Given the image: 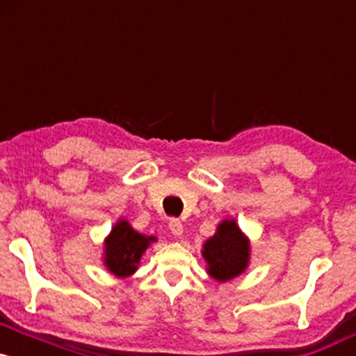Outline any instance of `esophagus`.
Instances as JSON below:
<instances>
[{
	"label": "esophagus",
	"mask_w": 356,
	"mask_h": 356,
	"mask_svg": "<svg viewBox=\"0 0 356 356\" xmlns=\"http://www.w3.org/2000/svg\"><path fill=\"white\" fill-rule=\"evenodd\" d=\"M169 229L172 231L174 236H182L184 226H182V222L179 219H170L169 220Z\"/></svg>",
	"instance_id": "esophagus-1"
}]
</instances>
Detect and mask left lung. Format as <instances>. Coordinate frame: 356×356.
Masks as SVG:
<instances>
[{"mask_svg":"<svg viewBox=\"0 0 356 356\" xmlns=\"http://www.w3.org/2000/svg\"><path fill=\"white\" fill-rule=\"evenodd\" d=\"M249 239L234 219H224L216 234L204 243L202 249L207 273L220 283L234 280L244 273L249 264Z\"/></svg>","mask_w":356,"mask_h":356,"instance_id":"obj_1","label":"left lung"}]
</instances>
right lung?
Wrapping results in <instances>:
<instances>
[{"instance_id": "obj_1", "label": "right lung", "mask_w": 356, "mask_h": 356, "mask_svg": "<svg viewBox=\"0 0 356 356\" xmlns=\"http://www.w3.org/2000/svg\"><path fill=\"white\" fill-rule=\"evenodd\" d=\"M150 243H155L154 236L140 234L130 226L129 220L120 219L105 239L104 264L117 277L134 275Z\"/></svg>"}]
</instances>
